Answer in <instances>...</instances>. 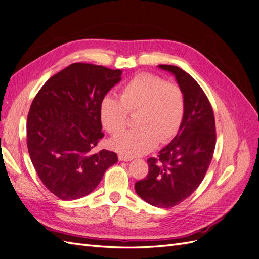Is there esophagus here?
<instances>
[{
    "label": "esophagus",
    "instance_id": "34e87169",
    "mask_svg": "<svg viewBox=\"0 0 259 259\" xmlns=\"http://www.w3.org/2000/svg\"><path fill=\"white\" fill-rule=\"evenodd\" d=\"M119 161H124V162H128V161H132L133 158H131V156H126V155H123V154H119Z\"/></svg>",
    "mask_w": 259,
    "mask_h": 259
}]
</instances>
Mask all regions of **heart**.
I'll use <instances>...</instances> for the list:
<instances>
[{"instance_id": "obj_1", "label": "heart", "mask_w": 259, "mask_h": 259, "mask_svg": "<svg viewBox=\"0 0 259 259\" xmlns=\"http://www.w3.org/2000/svg\"><path fill=\"white\" fill-rule=\"evenodd\" d=\"M130 113L136 115L137 128L111 139L110 146L126 156L142 155L168 143L178 133L185 115V97L175 83L151 73L135 75L121 90L120 99L105 96L99 106L103 126L110 134L121 133Z\"/></svg>"}]
</instances>
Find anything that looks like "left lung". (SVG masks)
<instances>
[{
    "mask_svg": "<svg viewBox=\"0 0 259 259\" xmlns=\"http://www.w3.org/2000/svg\"><path fill=\"white\" fill-rule=\"evenodd\" d=\"M159 68L175 75L184 93L185 115L177 135L158 159H148V174L135 184V190L149 204L170 208L190 197L202 183L213 159L216 128L213 108L197 81L176 66Z\"/></svg>",
    "mask_w": 259,
    "mask_h": 259,
    "instance_id": "left-lung-1",
    "label": "left lung"
}]
</instances>
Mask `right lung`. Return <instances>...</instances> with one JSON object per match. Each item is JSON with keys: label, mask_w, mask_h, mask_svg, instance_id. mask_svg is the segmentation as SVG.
Masks as SVG:
<instances>
[{"label": "right lung", "mask_w": 259, "mask_h": 259, "mask_svg": "<svg viewBox=\"0 0 259 259\" xmlns=\"http://www.w3.org/2000/svg\"><path fill=\"white\" fill-rule=\"evenodd\" d=\"M121 74V70L76 62L49 79L31 104L30 159L41 182L60 200L90 194L117 162L116 153L94 152V148L104 137L100 103Z\"/></svg>", "instance_id": "obj_1"}]
</instances>
